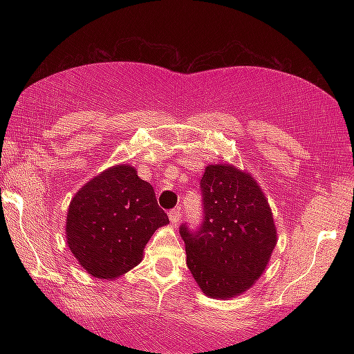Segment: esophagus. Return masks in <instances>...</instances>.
I'll list each match as a JSON object with an SVG mask.
<instances>
[{"label":"esophagus","mask_w":354,"mask_h":354,"mask_svg":"<svg viewBox=\"0 0 354 354\" xmlns=\"http://www.w3.org/2000/svg\"><path fill=\"white\" fill-rule=\"evenodd\" d=\"M169 218H170V221L173 225H176L178 221H179V218H181V211H179V209L176 207V209H171V211L169 212Z\"/></svg>","instance_id":"1"}]
</instances>
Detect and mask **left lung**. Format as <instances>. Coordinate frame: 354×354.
<instances>
[{
	"label": "left lung",
	"instance_id": "left-lung-1",
	"mask_svg": "<svg viewBox=\"0 0 354 354\" xmlns=\"http://www.w3.org/2000/svg\"><path fill=\"white\" fill-rule=\"evenodd\" d=\"M203 221L184 223L187 267L212 298H231L254 284L277 245L270 206L253 178L231 165H209L200 181Z\"/></svg>",
	"mask_w": 354,
	"mask_h": 354
}]
</instances>
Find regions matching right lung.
Returning <instances> with one entry per match:
<instances>
[{
  "label": "right lung",
  "mask_w": 354,
  "mask_h": 354,
  "mask_svg": "<svg viewBox=\"0 0 354 354\" xmlns=\"http://www.w3.org/2000/svg\"><path fill=\"white\" fill-rule=\"evenodd\" d=\"M169 223L153 185L131 165H117L88 181L71 200L67 242L84 270L112 279L142 261L158 227Z\"/></svg>",
  "instance_id": "right-lung-1"
}]
</instances>
